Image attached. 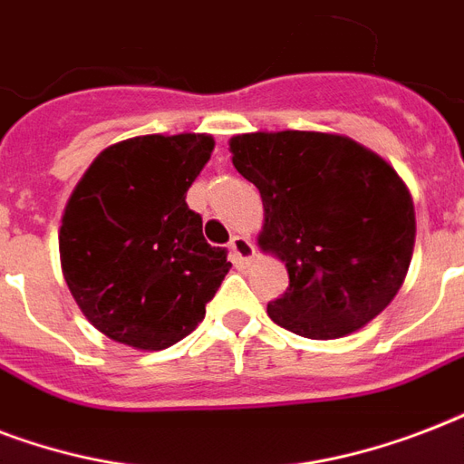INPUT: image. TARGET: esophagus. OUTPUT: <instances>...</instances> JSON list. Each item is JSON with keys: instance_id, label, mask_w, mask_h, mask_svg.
Here are the masks:
<instances>
[{"instance_id": "esophagus-1", "label": "esophagus", "mask_w": 464, "mask_h": 464, "mask_svg": "<svg viewBox=\"0 0 464 464\" xmlns=\"http://www.w3.org/2000/svg\"><path fill=\"white\" fill-rule=\"evenodd\" d=\"M228 247H231V257L236 265H247L255 257V246L246 236H233Z\"/></svg>"}]
</instances>
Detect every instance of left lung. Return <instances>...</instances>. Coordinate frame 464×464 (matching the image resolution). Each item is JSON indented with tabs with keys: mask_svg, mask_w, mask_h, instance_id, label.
<instances>
[{
	"mask_svg": "<svg viewBox=\"0 0 464 464\" xmlns=\"http://www.w3.org/2000/svg\"><path fill=\"white\" fill-rule=\"evenodd\" d=\"M231 151L265 204L260 247L289 269V289L267 305L269 317L301 337L337 339L385 310L417 233L400 175L339 134H238Z\"/></svg>",
	"mask_w": 464,
	"mask_h": 464,
	"instance_id": "obj_1",
	"label": "left lung"
}]
</instances>
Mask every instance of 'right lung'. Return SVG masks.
I'll return each instance as SVG.
<instances>
[{"label": "right lung", "mask_w": 464, "mask_h": 464, "mask_svg": "<svg viewBox=\"0 0 464 464\" xmlns=\"http://www.w3.org/2000/svg\"><path fill=\"white\" fill-rule=\"evenodd\" d=\"M209 134H147L112 144L62 217V272L82 313L115 342L159 352L204 320L231 269L185 202L209 160Z\"/></svg>", "instance_id": "add662e5"}]
</instances>
